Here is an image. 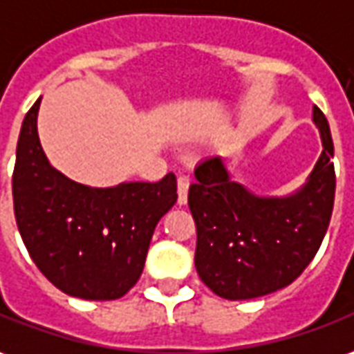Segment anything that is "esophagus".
Instances as JSON below:
<instances>
[{"label": "esophagus", "instance_id": "34e87169", "mask_svg": "<svg viewBox=\"0 0 354 354\" xmlns=\"http://www.w3.org/2000/svg\"><path fill=\"white\" fill-rule=\"evenodd\" d=\"M189 187H191V179H189L187 175H181V177L177 179V202H179V206L187 204Z\"/></svg>", "mask_w": 354, "mask_h": 354}]
</instances>
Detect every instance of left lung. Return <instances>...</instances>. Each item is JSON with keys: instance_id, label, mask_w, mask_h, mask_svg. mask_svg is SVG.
<instances>
[{"instance_id": "obj_1", "label": "left lung", "mask_w": 354, "mask_h": 354, "mask_svg": "<svg viewBox=\"0 0 354 354\" xmlns=\"http://www.w3.org/2000/svg\"><path fill=\"white\" fill-rule=\"evenodd\" d=\"M318 162L289 196H258L233 181L214 156L196 165L189 208L196 223L194 266L201 279L227 301H247L293 283L310 264L328 231L335 198L333 140L318 107Z\"/></svg>"}]
</instances>
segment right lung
I'll return each instance as SVG.
<instances>
[{
    "instance_id": "right-lung-1",
    "label": "right lung",
    "mask_w": 354,
    "mask_h": 354,
    "mask_svg": "<svg viewBox=\"0 0 354 354\" xmlns=\"http://www.w3.org/2000/svg\"><path fill=\"white\" fill-rule=\"evenodd\" d=\"M36 100L17 142L13 206L28 254L63 293L115 301L138 281L158 221L177 202V179L96 189L51 167L38 138Z\"/></svg>"
}]
</instances>
